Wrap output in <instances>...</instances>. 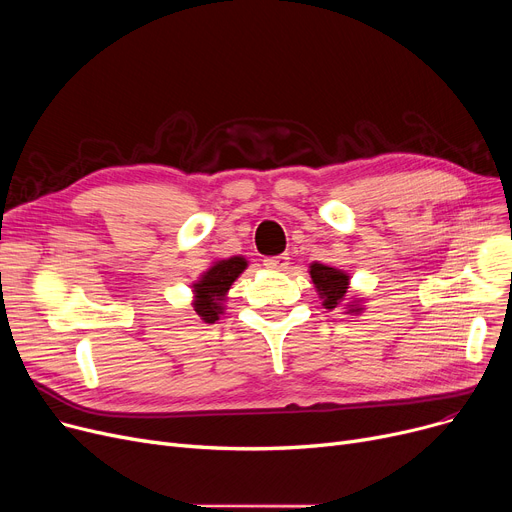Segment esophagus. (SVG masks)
<instances>
[{
  "mask_svg": "<svg viewBox=\"0 0 512 512\" xmlns=\"http://www.w3.org/2000/svg\"><path fill=\"white\" fill-rule=\"evenodd\" d=\"M263 265L267 267V270H274V272H286L288 265H290V257L284 253V255H276V257H265L263 259Z\"/></svg>",
  "mask_w": 512,
  "mask_h": 512,
  "instance_id": "34e87169",
  "label": "esophagus"
}]
</instances>
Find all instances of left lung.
<instances>
[{
    "label": "left lung",
    "instance_id": "obj_1",
    "mask_svg": "<svg viewBox=\"0 0 512 512\" xmlns=\"http://www.w3.org/2000/svg\"><path fill=\"white\" fill-rule=\"evenodd\" d=\"M309 274L319 292V299H324L326 309H336L340 305H344L348 313H359L363 309L359 301L346 303V290L348 282H351V276L344 274L342 270L315 261L309 265Z\"/></svg>",
    "mask_w": 512,
    "mask_h": 512
}]
</instances>
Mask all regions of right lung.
Masks as SVG:
<instances>
[{
  "label": "right lung",
  "instance_id": "right-lung-1",
  "mask_svg": "<svg viewBox=\"0 0 512 512\" xmlns=\"http://www.w3.org/2000/svg\"><path fill=\"white\" fill-rule=\"evenodd\" d=\"M247 265V259L238 255L213 261L209 270L193 284V307L205 324H215L220 319L224 313L226 294L232 282L247 270Z\"/></svg>",
  "mask_w": 512,
  "mask_h": 512
}]
</instances>
